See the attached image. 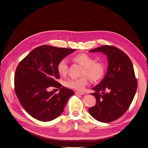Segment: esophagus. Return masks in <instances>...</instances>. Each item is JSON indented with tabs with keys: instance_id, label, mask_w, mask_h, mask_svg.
Instances as JSON below:
<instances>
[{
	"instance_id": "34e87169",
	"label": "esophagus",
	"mask_w": 148,
	"mask_h": 148,
	"mask_svg": "<svg viewBox=\"0 0 148 148\" xmlns=\"http://www.w3.org/2000/svg\"><path fill=\"white\" fill-rule=\"evenodd\" d=\"M75 94H76V95H85V92L77 91V92H75Z\"/></svg>"
}]
</instances>
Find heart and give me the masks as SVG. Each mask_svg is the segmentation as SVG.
Here are the masks:
<instances>
[{"label": "heart", "mask_w": 148, "mask_h": 148, "mask_svg": "<svg viewBox=\"0 0 148 148\" xmlns=\"http://www.w3.org/2000/svg\"><path fill=\"white\" fill-rule=\"evenodd\" d=\"M73 60L81 65L83 69V77L79 78H70L64 82L65 86L77 91H82L88 84V76L92 82H97L104 77L106 71V64L102 62H95V59L87 53H81L75 56ZM69 66L66 59H62L58 64L57 70L60 75H65L68 72ZM85 75V76H83ZM87 76L86 77V76Z\"/></svg>", "instance_id": "b5f03b06"}]
</instances>
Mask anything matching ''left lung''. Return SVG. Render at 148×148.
Returning a JSON list of instances; mask_svg holds the SVG:
<instances>
[{"mask_svg":"<svg viewBox=\"0 0 148 148\" xmlns=\"http://www.w3.org/2000/svg\"><path fill=\"white\" fill-rule=\"evenodd\" d=\"M89 52H103L109 64L105 77L92 88L95 92L91 95L96 97V104L89 108V113L101 122H113L128 110L136 91L138 83L132 61L114 46H103ZM106 90L110 92L105 93Z\"/></svg>","mask_w":148,"mask_h":148,"instance_id":"8db88e82","label":"left lung"}]
</instances>
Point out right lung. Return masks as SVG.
Segmentation results:
<instances>
[{
	"label": "right lung",
	"instance_id": "add662e5",
	"mask_svg": "<svg viewBox=\"0 0 148 148\" xmlns=\"http://www.w3.org/2000/svg\"><path fill=\"white\" fill-rule=\"evenodd\" d=\"M75 51V49L44 45L34 49L18 65L14 84L21 105L33 118L49 122L63 112L69 98L75 92L61 84L57 70L59 62ZM51 86L60 88L58 94L49 92Z\"/></svg>",
	"mask_w": 148,
	"mask_h": 148
}]
</instances>
